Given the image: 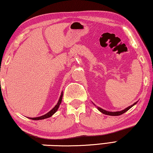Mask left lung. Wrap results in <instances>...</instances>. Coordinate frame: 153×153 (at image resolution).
<instances>
[{
	"mask_svg": "<svg viewBox=\"0 0 153 153\" xmlns=\"http://www.w3.org/2000/svg\"><path fill=\"white\" fill-rule=\"evenodd\" d=\"M136 102L134 103L132 105L129 106V107H127L125 109H123V111H117V112H110V111H105L104 109H102V108H100V107H97V108L98 110H99L100 112L102 113L103 114H105V115H112V116H118V115H122L124 113H126V111H128L129 108H131L133 107L134 105H136Z\"/></svg>",
	"mask_w": 153,
	"mask_h": 153,
	"instance_id": "left-lung-1",
	"label": "left lung"
}]
</instances>
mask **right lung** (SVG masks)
<instances>
[{"mask_svg":"<svg viewBox=\"0 0 153 153\" xmlns=\"http://www.w3.org/2000/svg\"><path fill=\"white\" fill-rule=\"evenodd\" d=\"M62 98H63V92L61 93V95L60 98H59V101H58V102H57V104L56 105L55 107H54V108H53V109L51 110L50 111H49L48 113L45 114V115H42V116H40V117H33V118H30V119H31V120H44V119L48 118V117H51V116L53 115V114L55 113L56 111H57L58 108H59V105H60V104L61 103Z\"/></svg>","mask_w":153,"mask_h":153,"instance_id":"obj_1","label":"right lung"}]
</instances>
